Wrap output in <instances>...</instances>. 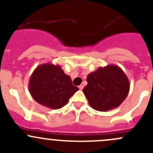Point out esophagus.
Masks as SVG:
<instances>
[{"label": "esophagus", "mask_w": 153, "mask_h": 153, "mask_svg": "<svg viewBox=\"0 0 153 153\" xmlns=\"http://www.w3.org/2000/svg\"><path fill=\"white\" fill-rule=\"evenodd\" d=\"M78 88H79L80 90H82V89H84V86H83L82 84H81V85H80V86H78Z\"/></svg>", "instance_id": "34e87169"}]
</instances>
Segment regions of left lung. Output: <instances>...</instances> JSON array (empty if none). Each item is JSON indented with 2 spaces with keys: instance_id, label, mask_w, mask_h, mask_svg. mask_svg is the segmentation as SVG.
<instances>
[{
  "instance_id": "left-lung-1",
  "label": "left lung",
  "mask_w": 153,
  "mask_h": 153,
  "mask_svg": "<svg viewBox=\"0 0 153 153\" xmlns=\"http://www.w3.org/2000/svg\"><path fill=\"white\" fill-rule=\"evenodd\" d=\"M83 92L94 109L106 112L122 104L129 91V81L118 66L98 67L86 78Z\"/></svg>"
}]
</instances>
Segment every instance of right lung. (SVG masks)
Here are the masks:
<instances>
[{"label":"right lung","mask_w":153,"mask_h":153,"mask_svg":"<svg viewBox=\"0 0 153 153\" xmlns=\"http://www.w3.org/2000/svg\"><path fill=\"white\" fill-rule=\"evenodd\" d=\"M78 89L61 66L49 63L38 66L29 81V90L34 100L53 109L65 106Z\"/></svg>","instance_id":"1"}]
</instances>
